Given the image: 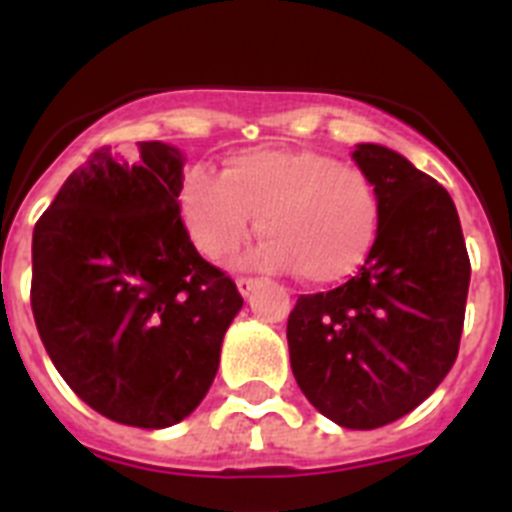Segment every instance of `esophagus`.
<instances>
[{"instance_id":"obj_1","label":"esophagus","mask_w":512,"mask_h":512,"mask_svg":"<svg viewBox=\"0 0 512 512\" xmlns=\"http://www.w3.org/2000/svg\"><path fill=\"white\" fill-rule=\"evenodd\" d=\"M238 292H241V295H248V292H251L253 287H256V284H259V279L256 277H238Z\"/></svg>"}]
</instances>
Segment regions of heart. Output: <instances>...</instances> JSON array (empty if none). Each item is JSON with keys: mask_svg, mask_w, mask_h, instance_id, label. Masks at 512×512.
Returning a JSON list of instances; mask_svg holds the SVG:
<instances>
[{"mask_svg": "<svg viewBox=\"0 0 512 512\" xmlns=\"http://www.w3.org/2000/svg\"><path fill=\"white\" fill-rule=\"evenodd\" d=\"M179 207L192 243L207 259H225L256 228L266 235L256 261L300 269L307 282L351 277L377 241L379 194L369 176L328 153L259 148L235 153L223 176L187 169Z\"/></svg>", "mask_w": 512, "mask_h": 512, "instance_id": "1", "label": "heart"}]
</instances>
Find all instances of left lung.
<instances>
[{
  "instance_id": "1",
  "label": "left lung",
  "mask_w": 512,
  "mask_h": 512,
  "mask_svg": "<svg viewBox=\"0 0 512 512\" xmlns=\"http://www.w3.org/2000/svg\"><path fill=\"white\" fill-rule=\"evenodd\" d=\"M354 161L379 194V230L356 277L300 295L287 320L292 374L333 423L372 431L408 415L459 354L469 253L449 192L408 158L361 143Z\"/></svg>"
}]
</instances>
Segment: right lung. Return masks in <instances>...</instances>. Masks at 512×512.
I'll return each mask as SVG.
<instances>
[{
  "label": "right lung",
  "mask_w": 512,
  "mask_h": 512,
  "mask_svg": "<svg viewBox=\"0 0 512 512\" xmlns=\"http://www.w3.org/2000/svg\"><path fill=\"white\" fill-rule=\"evenodd\" d=\"M182 179L184 156L161 140L130 156L102 146L33 230L30 305L45 351L89 408L135 428L200 405L243 307L189 241Z\"/></svg>",
  "instance_id": "right-lung-1"
}]
</instances>
